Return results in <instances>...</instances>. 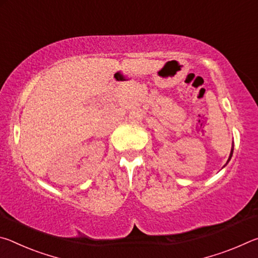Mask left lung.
I'll use <instances>...</instances> for the list:
<instances>
[{"label":"left lung","instance_id":"left-lung-1","mask_svg":"<svg viewBox=\"0 0 258 258\" xmlns=\"http://www.w3.org/2000/svg\"><path fill=\"white\" fill-rule=\"evenodd\" d=\"M232 154H233V148H232V149H231V154H230V157H229V160L231 159V157H232ZM229 160H228V163H229Z\"/></svg>","mask_w":258,"mask_h":258}]
</instances>
